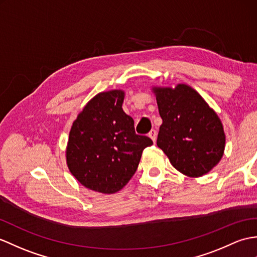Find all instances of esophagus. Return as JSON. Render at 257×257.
<instances>
[{
    "mask_svg": "<svg viewBox=\"0 0 257 257\" xmlns=\"http://www.w3.org/2000/svg\"><path fill=\"white\" fill-rule=\"evenodd\" d=\"M149 137H150L153 142H156V140H157V130L152 129L150 133H149Z\"/></svg>",
    "mask_w": 257,
    "mask_h": 257,
    "instance_id": "obj_1",
    "label": "esophagus"
}]
</instances>
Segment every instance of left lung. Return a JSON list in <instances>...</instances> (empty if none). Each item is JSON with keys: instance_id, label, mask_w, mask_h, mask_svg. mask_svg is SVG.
<instances>
[{"instance_id": "left-lung-1", "label": "left lung", "mask_w": 257, "mask_h": 257, "mask_svg": "<svg viewBox=\"0 0 257 257\" xmlns=\"http://www.w3.org/2000/svg\"><path fill=\"white\" fill-rule=\"evenodd\" d=\"M152 89L163 120L158 147L184 175L199 177L207 174L224 152L225 136L216 111L186 84Z\"/></svg>"}]
</instances>
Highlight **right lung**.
Masks as SVG:
<instances>
[{
    "instance_id": "1",
    "label": "right lung",
    "mask_w": 257,
    "mask_h": 257,
    "mask_svg": "<svg viewBox=\"0 0 257 257\" xmlns=\"http://www.w3.org/2000/svg\"><path fill=\"white\" fill-rule=\"evenodd\" d=\"M121 89L101 92L88 101L70 130L67 164L83 186L103 194L120 190L134 176L142 151L153 145L137 135L122 110Z\"/></svg>"
}]
</instances>
